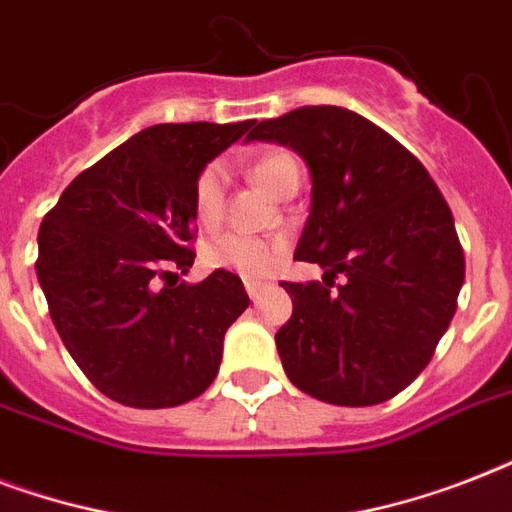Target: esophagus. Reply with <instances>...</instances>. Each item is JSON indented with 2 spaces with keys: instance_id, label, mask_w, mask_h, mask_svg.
Returning a JSON list of instances; mask_svg holds the SVG:
<instances>
[{
  "instance_id": "esophagus-1",
  "label": "esophagus",
  "mask_w": 512,
  "mask_h": 512,
  "mask_svg": "<svg viewBox=\"0 0 512 512\" xmlns=\"http://www.w3.org/2000/svg\"><path fill=\"white\" fill-rule=\"evenodd\" d=\"M244 289H247V295L252 297V300H257V297H260V292L265 289V284H263V281L249 279V281H244Z\"/></svg>"
}]
</instances>
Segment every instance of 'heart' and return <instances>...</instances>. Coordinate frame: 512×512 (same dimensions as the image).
I'll list each match as a JSON object with an SVG mask.
<instances>
[{"label": "heart", "mask_w": 512, "mask_h": 512, "mask_svg": "<svg viewBox=\"0 0 512 512\" xmlns=\"http://www.w3.org/2000/svg\"><path fill=\"white\" fill-rule=\"evenodd\" d=\"M249 175L276 199H287L300 188V162L289 151L271 148L257 154L249 164ZM225 172L220 164H207L193 183V217L201 228H215L223 215ZM284 244L273 239H255L241 233H225L209 241L204 263L217 271L236 273L244 279H263L276 268Z\"/></svg>", "instance_id": "1"}]
</instances>
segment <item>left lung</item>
<instances>
[{"mask_svg":"<svg viewBox=\"0 0 512 512\" xmlns=\"http://www.w3.org/2000/svg\"><path fill=\"white\" fill-rule=\"evenodd\" d=\"M249 140L297 151L313 183L295 257L319 263L324 284L281 281L292 297L276 332L284 372L327 404L388 401L428 366L457 311L465 255L452 209L417 156L348 108H295Z\"/></svg>","mask_w":512,"mask_h":512,"instance_id":"left-lung-1","label":"left lung"}]
</instances>
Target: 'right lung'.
Here are the masks:
<instances>
[{"label": "right lung", "mask_w": 512, "mask_h": 512, "mask_svg": "<svg viewBox=\"0 0 512 512\" xmlns=\"http://www.w3.org/2000/svg\"><path fill=\"white\" fill-rule=\"evenodd\" d=\"M252 127L154 124L76 175L44 215L36 276L60 340L103 396L164 409L217 377L249 297L228 271L180 281L196 257L193 183Z\"/></svg>", "instance_id": "add662e5"}]
</instances>
